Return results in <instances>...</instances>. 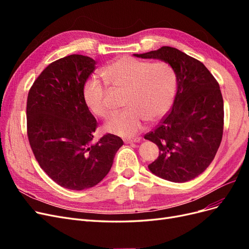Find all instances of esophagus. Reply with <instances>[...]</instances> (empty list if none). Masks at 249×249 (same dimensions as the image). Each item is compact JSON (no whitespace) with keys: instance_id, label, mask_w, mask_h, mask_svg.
<instances>
[{"instance_id":"1","label":"esophagus","mask_w":249,"mask_h":249,"mask_svg":"<svg viewBox=\"0 0 249 249\" xmlns=\"http://www.w3.org/2000/svg\"><path fill=\"white\" fill-rule=\"evenodd\" d=\"M140 141V138H135V139H131V140H125L124 142L127 143V144H133V143H137Z\"/></svg>"}]
</instances>
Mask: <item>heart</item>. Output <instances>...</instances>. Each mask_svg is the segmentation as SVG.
Masks as SVG:
<instances>
[{"instance_id":"b5f03b06","label":"heart","mask_w":249,"mask_h":249,"mask_svg":"<svg viewBox=\"0 0 249 249\" xmlns=\"http://www.w3.org/2000/svg\"><path fill=\"white\" fill-rule=\"evenodd\" d=\"M102 76L115 90H124L126 109L113 114L105 124L107 132L132 137L144 127L145 122H159L169 111L177 92V74L164 61L150 63L124 56L108 64ZM109 89L100 80H88L83 88V99L93 115L107 118L110 114Z\"/></svg>"}]
</instances>
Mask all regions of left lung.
Masks as SVG:
<instances>
[{
  "mask_svg": "<svg viewBox=\"0 0 249 249\" xmlns=\"http://www.w3.org/2000/svg\"><path fill=\"white\" fill-rule=\"evenodd\" d=\"M134 56L167 62L177 74L170 112L144 138L160 149L148 169L173 183L188 182L207 169L221 143L224 111L219 84L200 61L176 48Z\"/></svg>",
  "mask_w": 249,
  "mask_h": 249,
  "instance_id": "left-lung-1",
  "label": "left lung"
}]
</instances>
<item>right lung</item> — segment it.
<instances>
[{"mask_svg":"<svg viewBox=\"0 0 249 249\" xmlns=\"http://www.w3.org/2000/svg\"><path fill=\"white\" fill-rule=\"evenodd\" d=\"M96 62L70 55L48 65L30 89L27 133L40 167L66 189L84 190L108 175L122 138L106 134L92 142L97 123L83 99Z\"/></svg>","mask_w":249,"mask_h":249,"instance_id":"add662e5","label":"right lung"}]
</instances>
